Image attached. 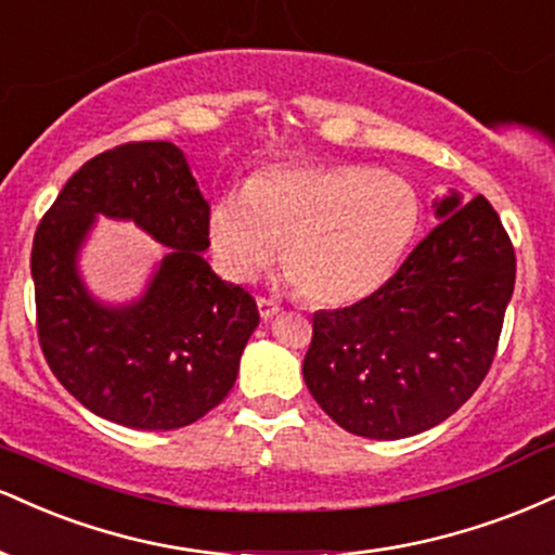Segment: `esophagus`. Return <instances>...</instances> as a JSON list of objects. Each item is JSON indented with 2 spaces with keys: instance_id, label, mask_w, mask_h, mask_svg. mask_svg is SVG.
<instances>
[{
  "instance_id": "1",
  "label": "esophagus",
  "mask_w": 555,
  "mask_h": 555,
  "mask_svg": "<svg viewBox=\"0 0 555 555\" xmlns=\"http://www.w3.org/2000/svg\"><path fill=\"white\" fill-rule=\"evenodd\" d=\"M257 306H259V317L262 319H272L280 311V304L272 301V298H264V296L257 298Z\"/></svg>"
}]
</instances>
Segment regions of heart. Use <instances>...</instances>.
<instances>
[{"instance_id": "b5f03b06", "label": "heart", "mask_w": 555, "mask_h": 555, "mask_svg": "<svg viewBox=\"0 0 555 555\" xmlns=\"http://www.w3.org/2000/svg\"><path fill=\"white\" fill-rule=\"evenodd\" d=\"M421 225L410 181L363 163H272L207 215L215 264L249 283L280 262L309 304L363 301L392 278Z\"/></svg>"}]
</instances>
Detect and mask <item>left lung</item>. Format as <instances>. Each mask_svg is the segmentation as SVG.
<instances>
[{
  "instance_id": "8db88e82",
  "label": "left lung",
  "mask_w": 555,
  "mask_h": 555,
  "mask_svg": "<svg viewBox=\"0 0 555 555\" xmlns=\"http://www.w3.org/2000/svg\"><path fill=\"white\" fill-rule=\"evenodd\" d=\"M439 225L379 291L317 311L306 387L337 426L405 439L470 400L496 356L517 259L486 197L434 202Z\"/></svg>"
}]
</instances>
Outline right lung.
Here are the masks:
<instances>
[{"instance_id":"add662e5","label":"right lung","mask_w":555,"mask_h":555,"mask_svg":"<svg viewBox=\"0 0 555 555\" xmlns=\"http://www.w3.org/2000/svg\"><path fill=\"white\" fill-rule=\"evenodd\" d=\"M95 214L134 219L169 246L142 299L98 305L76 275ZM210 205L171 142H127L90 158L36 228L30 272L46 363L101 418L140 431L189 426L225 400L259 324L257 301L210 270Z\"/></svg>"}]
</instances>
